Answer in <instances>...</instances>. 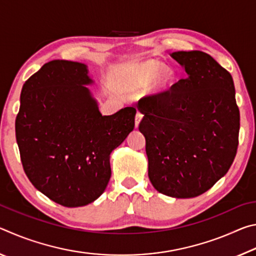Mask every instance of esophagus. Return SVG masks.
Masks as SVG:
<instances>
[{"label": "esophagus", "mask_w": 256, "mask_h": 256, "mask_svg": "<svg viewBox=\"0 0 256 256\" xmlns=\"http://www.w3.org/2000/svg\"><path fill=\"white\" fill-rule=\"evenodd\" d=\"M142 118H144V115H142L141 112H136V128H138V124H140Z\"/></svg>", "instance_id": "esophagus-1"}]
</instances>
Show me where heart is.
<instances>
[{"mask_svg":"<svg viewBox=\"0 0 256 256\" xmlns=\"http://www.w3.org/2000/svg\"><path fill=\"white\" fill-rule=\"evenodd\" d=\"M131 81L136 86H146L149 96H162L170 92L175 81V73L158 60H148L133 68Z\"/></svg>","mask_w":256,"mask_h":256,"instance_id":"obj_1","label":"heart"}]
</instances>
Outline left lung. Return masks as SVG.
Returning a JSON list of instances; mask_svg holds the SVG:
<instances>
[{
	"mask_svg": "<svg viewBox=\"0 0 256 256\" xmlns=\"http://www.w3.org/2000/svg\"><path fill=\"white\" fill-rule=\"evenodd\" d=\"M170 56L188 76L170 92L138 100L148 176L159 193L201 196L227 174L235 159L240 110L230 73L200 50Z\"/></svg>",
	"mask_w": 256,
	"mask_h": 256,
	"instance_id": "obj_1",
	"label": "left lung"
}]
</instances>
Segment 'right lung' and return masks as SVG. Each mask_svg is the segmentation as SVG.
Masks as SVG:
<instances>
[{
	"label": "right lung",
	"mask_w": 256,
	"mask_h": 256,
	"mask_svg": "<svg viewBox=\"0 0 256 256\" xmlns=\"http://www.w3.org/2000/svg\"><path fill=\"white\" fill-rule=\"evenodd\" d=\"M94 84L86 64L54 60L21 90L16 138L24 172L63 206H86L105 192L110 154L134 128L136 108L102 115L86 86Z\"/></svg>",
	"instance_id": "1"
}]
</instances>
